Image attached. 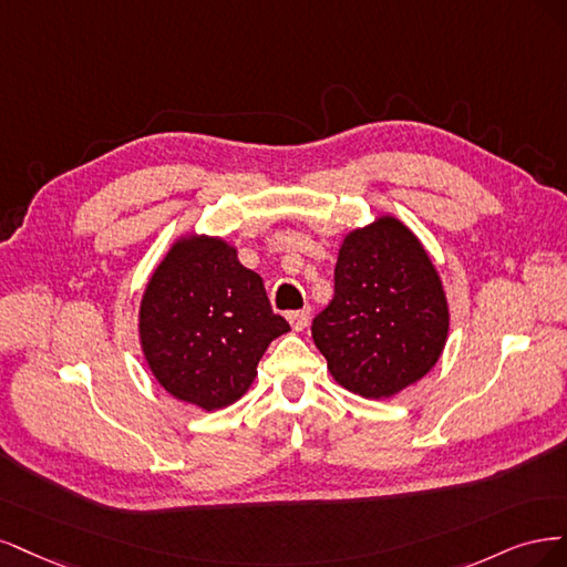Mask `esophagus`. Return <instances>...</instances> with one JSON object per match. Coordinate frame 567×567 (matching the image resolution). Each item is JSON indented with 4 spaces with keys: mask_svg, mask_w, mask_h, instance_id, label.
Listing matches in <instances>:
<instances>
[{
    "mask_svg": "<svg viewBox=\"0 0 567 567\" xmlns=\"http://www.w3.org/2000/svg\"><path fill=\"white\" fill-rule=\"evenodd\" d=\"M287 320H289V324H291V330H295V332H303L308 320H310V308L291 310V313H287Z\"/></svg>",
    "mask_w": 567,
    "mask_h": 567,
    "instance_id": "34e87169",
    "label": "esophagus"
}]
</instances>
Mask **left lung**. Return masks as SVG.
Returning <instances> with one entry per match:
<instances>
[{"mask_svg":"<svg viewBox=\"0 0 567 567\" xmlns=\"http://www.w3.org/2000/svg\"><path fill=\"white\" fill-rule=\"evenodd\" d=\"M450 332L441 272L398 216L343 235L334 299L313 320V341L346 391L391 398L426 377Z\"/></svg>","mask_w":567,"mask_h":567,"instance_id":"obj_1","label":"left lung"}]
</instances>
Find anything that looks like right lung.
Returning a JSON list of instances; mask_svg holds the SVG:
<instances>
[{
	"mask_svg": "<svg viewBox=\"0 0 567 567\" xmlns=\"http://www.w3.org/2000/svg\"><path fill=\"white\" fill-rule=\"evenodd\" d=\"M289 332L259 272L218 235H181L143 289L138 343L159 386L214 412L240 400L268 343Z\"/></svg>",
	"mask_w": 567,
	"mask_h": 567,
	"instance_id": "add662e5",
	"label": "right lung"
}]
</instances>
